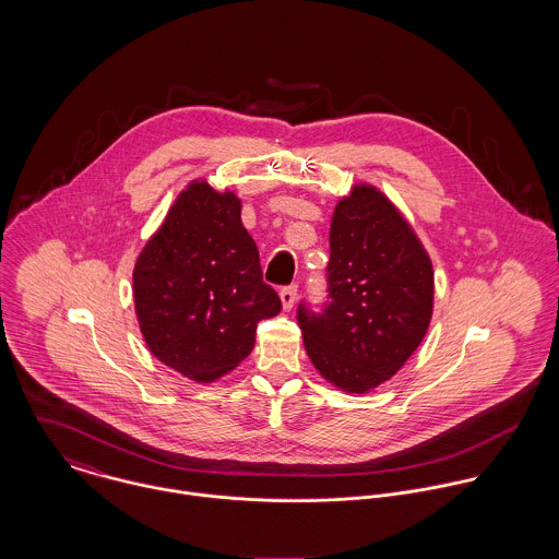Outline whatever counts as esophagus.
Returning a JSON list of instances; mask_svg holds the SVG:
<instances>
[{
    "mask_svg": "<svg viewBox=\"0 0 559 559\" xmlns=\"http://www.w3.org/2000/svg\"><path fill=\"white\" fill-rule=\"evenodd\" d=\"M280 299H282L284 310H290V308L295 306V301H297V286H295V284H293V286H284V288L280 290Z\"/></svg>",
    "mask_w": 559,
    "mask_h": 559,
    "instance_id": "34e87169",
    "label": "esophagus"
}]
</instances>
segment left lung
Listing matches in <instances>:
<instances>
[{
  "label": "left lung",
  "mask_w": 559,
  "mask_h": 559,
  "mask_svg": "<svg viewBox=\"0 0 559 559\" xmlns=\"http://www.w3.org/2000/svg\"><path fill=\"white\" fill-rule=\"evenodd\" d=\"M326 301L299 304L306 350L320 374L350 394L394 377L428 331L435 277L424 245L374 187L355 185L329 230Z\"/></svg>",
  "instance_id": "8db88e82"
}]
</instances>
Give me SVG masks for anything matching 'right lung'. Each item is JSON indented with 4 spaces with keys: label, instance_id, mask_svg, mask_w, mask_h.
<instances>
[{
    "label": "right lung",
    "instance_id": "1",
    "mask_svg": "<svg viewBox=\"0 0 559 559\" xmlns=\"http://www.w3.org/2000/svg\"><path fill=\"white\" fill-rule=\"evenodd\" d=\"M133 297L151 353L180 374L211 383L251 353L258 322L282 301L262 282L240 200L193 180L142 249Z\"/></svg>",
    "mask_w": 559,
    "mask_h": 559
}]
</instances>
